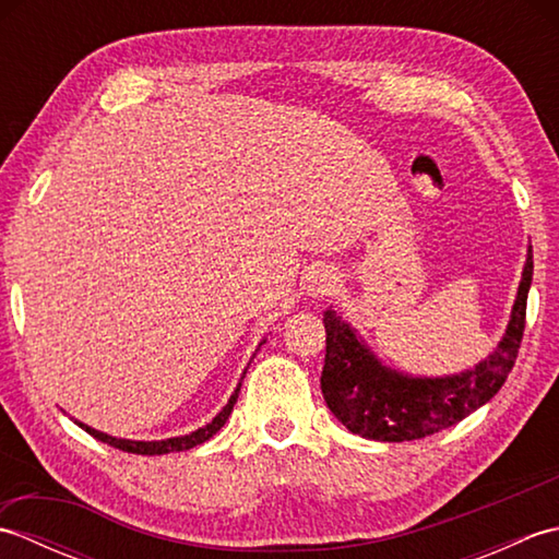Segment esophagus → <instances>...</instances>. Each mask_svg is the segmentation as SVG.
I'll return each mask as SVG.
<instances>
[{"instance_id":"1","label":"esophagus","mask_w":559,"mask_h":559,"mask_svg":"<svg viewBox=\"0 0 559 559\" xmlns=\"http://www.w3.org/2000/svg\"><path fill=\"white\" fill-rule=\"evenodd\" d=\"M334 288H336V278L331 276V273L317 271V276H312V281H310V293L319 295V298H324V295H329Z\"/></svg>"}]
</instances>
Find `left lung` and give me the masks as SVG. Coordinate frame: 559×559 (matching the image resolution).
I'll use <instances>...</instances> for the list:
<instances>
[{"instance_id": "1", "label": "left lung", "mask_w": 559, "mask_h": 559, "mask_svg": "<svg viewBox=\"0 0 559 559\" xmlns=\"http://www.w3.org/2000/svg\"><path fill=\"white\" fill-rule=\"evenodd\" d=\"M531 276L533 254L528 252L512 322L500 346L476 370L456 377L411 379L386 370L355 338L350 326L334 310H326V358L319 382L329 411L353 435L377 442H411L478 411L502 389L516 362L526 326Z\"/></svg>"}]
</instances>
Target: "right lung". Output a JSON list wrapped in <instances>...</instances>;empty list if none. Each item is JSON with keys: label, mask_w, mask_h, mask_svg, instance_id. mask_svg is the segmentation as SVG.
Segmentation results:
<instances>
[{"label": "right lung", "mask_w": 559, "mask_h": 559, "mask_svg": "<svg viewBox=\"0 0 559 559\" xmlns=\"http://www.w3.org/2000/svg\"><path fill=\"white\" fill-rule=\"evenodd\" d=\"M237 394H240V386L235 389V394L230 396V401L225 403V408L213 418L206 427H199L197 432L192 435H185V437H173V439H163V442H132V439H117V437H110V435H103L98 430H91L88 425H81L83 430H86L88 435H93L96 439H100V442L110 444L115 449H122V451H129V454H141V456H160V454H170V451H185V449H192L201 442H206V439H211L213 435H216L221 427L225 425V420H228V415L233 413V406L237 401Z\"/></svg>", "instance_id": "obj_1"}]
</instances>
